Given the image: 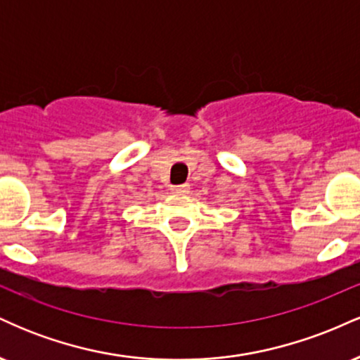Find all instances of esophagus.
Listing matches in <instances>:
<instances>
[{"mask_svg":"<svg viewBox=\"0 0 360 360\" xmlns=\"http://www.w3.org/2000/svg\"><path fill=\"white\" fill-rule=\"evenodd\" d=\"M172 193L177 194H186L189 191V184H179V186H172Z\"/></svg>","mask_w":360,"mask_h":360,"instance_id":"esophagus-1","label":"esophagus"}]
</instances>
